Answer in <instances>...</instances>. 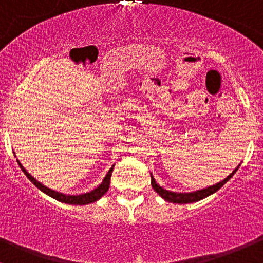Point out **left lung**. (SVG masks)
Returning <instances> with one entry per match:
<instances>
[{"mask_svg":"<svg viewBox=\"0 0 263 263\" xmlns=\"http://www.w3.org/2000/svg\"><path fill=\"white\" fill-rule=\"evenodd\" d=\"M239 166H238L237 168H235L234 171H233L231 175L228 176V177L224 178L223 181H220V182L215 183V185H213V186H209V187H206V189H202V190H197L194 192H173V191L164 190L163 187H161V186L156 182V180H154V177L152 173H151V177H152L151 183H152V187L154 189V191H156L157 194L162 197V199L166 200V201L175 202V204H189V202H196V201H199V200L205 199V197H208L209 195H212V194H214V192L218 191L219 189L224 185V183H227L229 180H231V178L233 177V175H234V173L237 172V170L239 168Z\"/></svg>","mask_w":263,"mask_h":263,"instance_id":"8db88e82","label":"left lung"}]
</instances>
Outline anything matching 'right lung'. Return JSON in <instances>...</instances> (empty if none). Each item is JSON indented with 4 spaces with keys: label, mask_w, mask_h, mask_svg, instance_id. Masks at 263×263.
I'll return each instance as SVG.
<instances>
[{
    "label": "right lung",
    "mask_w": 263,
    "mask_h": 263,
    "mask_svg": "<svg viewBox=\"0 0 263 263\" xmlns=\"http://www.w3.org/2000/svg\"><path fill=\"white\" fill-rule=\"evenodd\" d=\"M17 163H18V166H20V168L23 170V172L26 175V177H28L29 180H30L31 182L34 183V185L36 186V187L39 189L40 191H43L44 194L49 195L50 197L58 200V201L64 202V204H72V205L91 204V202H95V201H97L99 199H101V197L104 196L105 194H106L107 190H109L110 177H111V173H112V170H114V166H112L111 168L109 170V172L106 173V176H105L104 181H102V182L100 183V185L97 186L96 189H93L92 191L86 192V194H81V195H66V194H61V192H58V191L51 190V189H48L47 186H44L43 183H40L39 181L35 180V178L32 177L30 173H29L25 168H24L23 164H21L20 162L17 161Z\"/></svg>",
    "instance_id": "add662e5"
}]
</instances>
